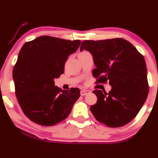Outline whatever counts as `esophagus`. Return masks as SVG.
<instances>
[{
    "label": "esophagus",
    "mask_w": 158,
    "mask_h": 158,
    "mask_svg": "<svg viewBox=\"0 0 158 158\" xmlns=\"http://www.w3.org/2000/svg\"><path fill=\"white\" fill-rule=\"evenodd\" d=\"M90 91L89 90H81L80 94H81V96H85V95H87V94H90Z\"/></svg>",
    "instance_id": "obj_1"
}]
</instances>
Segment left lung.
<instances>
[{"instance_id":"left-lung-1","label":"left lung","mask_w":158,"mask_h":158,"mask_svg":"<svg viewBox=\"0 0 158 158\" xmlns=\"http://www.w3.org/2000/svg\"><path fill=\"white\" fill-rule=\"evenodd\" d=\"M92 54L96 82L109 81L108 94L100 90L93 93L97 102L90 111L98 121L110 127L130 123L143 107L149 93L147 70L143 56L130 42L121 38L85 40L80 51Z\"/></svg>"}]
</instances>
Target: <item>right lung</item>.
I'll return each instance as SVG.
<instances>
[{"label": "right lung", "instance_id": "1", "mask_svg": "<svg viewBox=\"0 0 158 158\" xmlns=\"http://www.w3.org/2000/svg\"><path fill=\"white\" fill-rule=\"evenodd\" d=\"M81 42L41 36L23 45L13 69L15 94L25 115L42 126L65 119L80 96L79 88L62 90L54 79L64 73L69 55Z\"/></svg>", "mask_w": 158, "mask_h": 158}]
</instances>
